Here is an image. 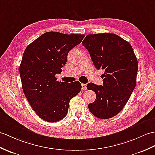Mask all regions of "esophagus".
<instances>
[{
    "mask_svg": "<svg viewBox=\"0 0 155 155\" xmlns=\"http://www.w3.org/2000/svg\"><path fill=\"white\" fill-rule=\"evenodd\" d=\"M82 91H86V84H82Z\"/></svg>",
    "mask_w": 155,
    "mask_h": 155,
    "instance_id": "obj_1",
    "label": "esophagus"
}]
</instances>
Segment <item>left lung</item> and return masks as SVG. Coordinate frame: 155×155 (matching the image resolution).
Masks as SVG:
<instances>
[{"label": "left lung", "mask_w": 155, "mask_h": 155, "mask_svg": "<svg viewBox=\"0 0 155 155\" xmlns=\"http://www.w3.org/2000/svg\"><path fill=\"white\" fill-rule=\"evenodd\" d=\"M96 69H102L103 85L90 82L96 93L88 104L90 111L100 119H109L124 108L136 86L138 62L131 44L114 34H89L82 41Z\"/></svg>", "instance_id": "8db88e82"}]
</instances>
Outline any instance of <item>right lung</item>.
Masks as SVG:
<instances>
[{
	"label": "right lung",
	"instance_id": "1",
	"mask_svg": "<svg viewBox=\"0 0 155 155\" xmlns=\"http://www.w3.org/2000/svg\"><path fill=\"white\" fill-rule=\"evenodd\" d=\"M85 35L48 31L27 46L20 65L21 86L35 114L46 121L57 122L67 116L69 102L80 92L78 81L68 84L57 81L67 55Z\"/></svg>",
	"mask_w": 155,
	"mask_h": 155
}]
</instances>
